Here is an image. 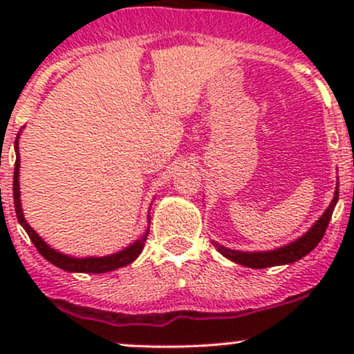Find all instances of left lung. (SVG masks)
Masks as SVG:
<instances>
[{"instance_id":"1","label":"left lung","mask_w":354,"mask_h":354,"mask_svg":"<svg viewBox=\"0 0 354 354\" xmlns=\"http://www.w3.org/2000/svg\"><path fill=\"white\" fill-rule=\"evenodd\" d=\"M338 196H339V186H336L335 198H333L330 208L324 211L323 216L313 225V228L308 231L306 234H303L301 238L296 239V241L291 243V245L278 248V250H273V251H263V253H243V251L230 250V248L218 245V243H213V245L218 248L219 253L226 256V258L231 259V261L248 268H256V270H258V268H270V266L295 263L298 261V259H301L303 256L311 253V251L318 246L321 238H323L324 233H326L328 225H330L331 214L333 211H335L336 203H338Z\"/></svg>"}]
</instances>
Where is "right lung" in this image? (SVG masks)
Returning <instances> with one entry per match:
<instances>
[{"mask_svg": "<svg viewBox=\"0 0 354 354\" xmlns=\"http://www.w3.org/2000/svg\"><path fill=\"white\" fill-rule=\"evenodd\" d=\"M16 153H18V138H16ZM19 156H16V163H15V176H13V200H15V209H16V216H18V221L21 223V226L26 230L28 236H30L33 245L36 246V250L41 253L44 259L53 263L55 266L61 268L64 271H78V273H106V271H113L116 268L126 266L129 263H133L135 259L140 256L141 251H143L145 243H146V236H148L149 230L143 234V238L138 239L136 243H133L131 246L126 248L124 251H120V253L111 254V256H103V258H71V256H66L63 253H58L53 248H50L46 243L43 241L38 234L35 233V230L31 228L30 225L26 223V219L23 216L21 211V203H19Z\"/></svg>", "mask_w": 354, "mask_h": 354, "instance_id": "right-lung-1", "label": "right lung"}]
</instances>
